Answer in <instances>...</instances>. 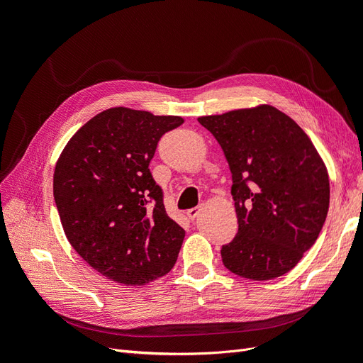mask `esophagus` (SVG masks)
I'll list each match as a JSON object with an SVG mask.
<instances>
[{"instance_id":"obj_1","label":"esophagus","mask_w":363,"mask_h":363,"mask_svg":"<svg viewBox=\"0 0 363 363\" xmlns=\"http://www.w3.org/2000/svg\"><path fill=\"white\" fill-rule=\"evenodd\" d=\"M200 212H201V207H192V208H189L188 212H186V215H188L189 219H195L196 216L200 215Z\"/></svg>"}]
</instances>
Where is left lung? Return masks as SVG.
Returning a JSON list of instances; mask_svg holds the SVG:
<instances>
[{"mask_svg": "<svg viewBox=\"0 0 363 363\" xmlns=\"http://www.w3.org/2000/svg\"><path fill=\"white\" fill-rule=\"evenodd\" d=\"M232 172L238 235L224 267L250 280L289 272L320 236L330 203L325 163L303 128L269 104L200 116Z\"/></svg>", "mask_w": 363, "mask_h": 363, "instance_id": "8db88e82", "label": "left lung"}]
</instances>
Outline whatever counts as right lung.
<instances>
[{
	"instance_id": "add662e5",
	"label": "right lung",
	"mask_w": 363,
	"mask_h": 363,
	"mask_svg": "<svg viewBox=\"0 0 363 363\" xmlns=\"http://www.w3.org/2000/svg\"><path fill=\"white\" fill-rule=\"evenodd\" d=\"M182 116L112 107L77 130L56 163L54 201L69 244L116 283L142 286L175 265L184 230L150 172L157 142Z\"/></svg>"
}]
</instances>
